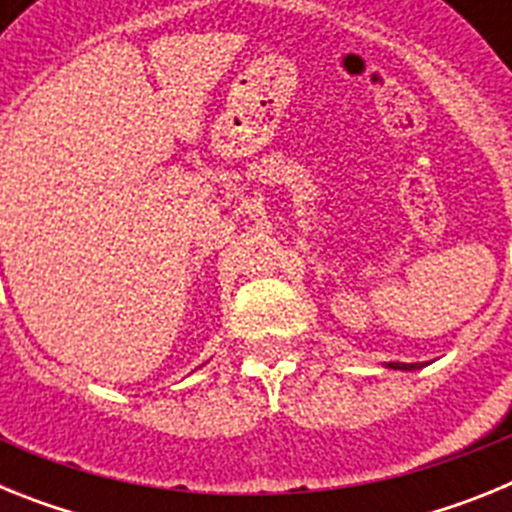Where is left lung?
Returning a JSON list of instances; mask_svg holds the SVG:
<instances>
[{
    "label": "left lung",
    "instance_id": "obj_1",
    "mask_svg": "<svg viewBox=\"0 0 512 512\" xmlns=\"http://www.w3.org/2000/svg\"><path fill=\"white\" fill-rule=\"evenodd\" d=\"M387 369H402V372H415V369H420L423 364H402V361H387Z\"/></svg>",
    "mask_w": 512,
    "mask_h": 512
}]
</instances>
